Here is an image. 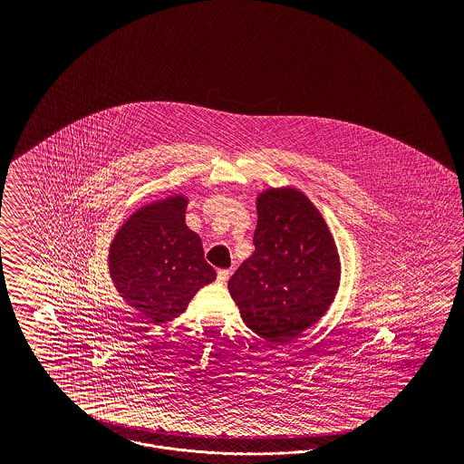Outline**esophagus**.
<instances>
[{"label": "esophagus", "instance_id": "esophagus-1", "mask_svg": "<svg viewBox=\"0 0 464 464\" xmlns=\"http://www.w3.org/2000/svg\"><path fill=\"white\" fill-rule=\"evenodd\" d=\"M229 270L227 268H221V270H218V282L219 284H225L226 281H227V277H229Z\"/></svg>", "mask_w": 464, "mask_h": 464}]
</instances>
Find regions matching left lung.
<instances>
[{"mask_svg":"<svg viewBox=\"0 0 464 464\" xmlns=\"http://www.w3.org/2000/svg\"><path fill=\"white\" fill-rule=\"evenodd\" d=\"M255 252L227 289L245 324L272 343H287L316 324L340 281L337 246L322 214L295 188L256 198Z\"/></svg>","mask_w":464,"mask_h":464,"instance_id":"obj_1","label":"left lung"}]
</instances>
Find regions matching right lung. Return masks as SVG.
Masks as SVG:
<instances>
[{
  "label": "right lung",
  "mask_w": 464,
  "mask_h": 464,
  "mask_svg": "<svg viewBox=\"0 0 464 464\" xmlns=\"http://www.w3.org/2000/svg\"><path fill=\"white\" fill-rule=\"evenodd\" d=\"M185 208L180 196L150 204L127 219L111 245L117 291L155 324L182 314L197 291L216 279L202 241L185 225Z\"/></svg>",
  "instance_id": "right-lung-1"
}]
</instances>
